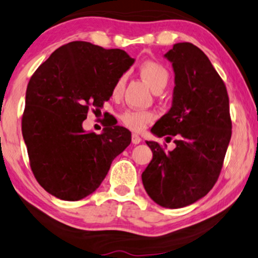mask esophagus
<instances>
[{
	"mask_svg": "<svg viewBox=\"0 0 258 258\" xmlns=\"http://www.w3.org/2000/svg\"><path fill=\"white\" fill-rule=\"evenodd\" d=\"M140 142H142V138H140L139 136H137V135H132V144L137 145V144H139Z\"/></svg>",
	"mask_w": 258,
	"mask_h": 258,
	"instance_id": "obj_1",
	"label": "esophagus"
}]
</instances>
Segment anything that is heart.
Returning <instances> with one entry per match:
<instances>
[{"label":"heart","instance_id":"1","mask_svg":"<svg viewBox=\"0 0 258 258\" xmlns=\"http://www.w3.org/2000/svg\"><path fill=\"white\" fill-rule=\"evenodd\" d=\"M140 75L150 84V87L153 90H162L165 88L169 82V71L164 65H162L158 61L148 60L144 61L140 65ZM125 76H121L116 81V83L113 87V94L118 96L121 94V91L125 87ZM121 122L130 130L136 132H140L145 128L146 125L155 119L151 112H146V110H135L130 109L126 110L120 116Z\"/></svg>","mask_w":258,"mask_h":258}]
</instances>
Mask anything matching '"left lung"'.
<instances>
[{"label":"left lung","mask_w":258,"mask_h":258,"mask_svg":"<svg viewBox=\"0 0 258 258\" xmlns=\"http://www.w3.org/2000/svg\"><path fill=\"white\" fill-rule=\"evenodd\" d=\"M164 57L175 73L172 103L151 133L176 137V148L165 152L158 143L146 142L153 157L142 180L156 204L181 208L200 200L216 184L232 122L226 87L200 48L177 42Z\"/></svg>","instance_id":"1"}]
</instances>
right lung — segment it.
Returning <instances> with one entry per match:
<instances>
[{
    "mask_svg": "<svg viewBox=\"0 0 258 258\" xmlns=\"http://www.w3.org/2000/svg\"><path fill=\"white\" fill-rule=\"evenodd\" d=\"M135 59L120 48L73 41L57 48L29 80L22 136L33 174L47 193L65 201L88 197L131 143L115 123L86 132L89 107L100 108Z\"/></svg>",
    "mask_w": 258,
    "mask_h": 258,
    "instance_id": "obj_1",
    "label": "right lung"
}]
</instances>
